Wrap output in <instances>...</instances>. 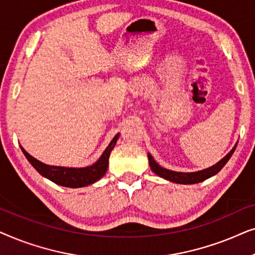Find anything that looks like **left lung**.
<instances>
[{
	"label": "left lung",
	"mask_w": 255,
	"mask_h": 255,
	"mask_svg": "<svg viewBox=\"0 0 255 255\" xmlns=\"http://www.w3.org/2000/svg\"><path fill=\"white\" fill-rule=\"evenodd\" d=\"M237 144H238V142H236V145L233 146V148L231 149V151H230L228 154H226L222 160H219V161L216 163V165L209 167V168L198 170V172L183 173V172H174V170L163 168V167L160 166L159 163L155 161L154 158H153V156L149 154V153H147L149 167H151L153 173H155L156 175L162 177V179H165L167 181H170V182L180 183V184L200 183V182H202V181H204V180L209 179V177L216 175V174H217L219 170H221L223 167L226 165V162L229 161L230 158H231L232 154H233V152H235V149L237 147Z\"/></svg>",
	"instance_id": "obj_1"
}]
</instances>
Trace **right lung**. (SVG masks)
Returning <instances> with one entry per match:
<instances>
[{
	"mask_svg": "<svg viewBox=\"0 0 255 255\" xmlns=\"http://www.w3.org/2000/svg\"><path fill=\"white\" fill-rule=\"evenodd\" d=\"M120 138V133H117L108 145V147L104 149L102 155L96 162L87 167H64V166H51L46 163L39 161L32 155H30L22 146L20 149L25 155V158L29 160V162L33 166V168L37 170L40 175H43L46 179L51 180L52 182L59 184L62 187L68 188H81L87 187L89 184L95 183L101 177L104 176V174L108 170L109 165V156L113 151L115 145Z\"/></svg>",
	"mask_w": 255,
	"mask_h": 255,
	"instance_id": "obj_1",
	"label": "right lung"
}]
</instances>
